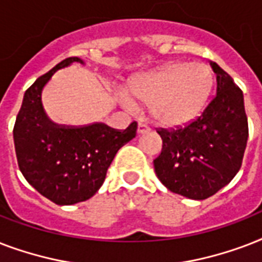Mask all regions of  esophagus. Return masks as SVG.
Here are the masks:
<instances>
[{
	"label": "esophagus",
	"instance_id": "1",
	"mask_svg": "<svg viewBox=\"0 0 262 262\" xmlns=\"http://www.w3.org/2000/svg\"><path fill=\"white\" fill-rule=\"evenodd\" d=\"M137 130H139L140 135H144V133H148V132L151 130V127L148 126L147 123L139 122V127H137Z\"/></svg>",
	"mask_w": 262,
	"mask_h": 262
}]
</instances>
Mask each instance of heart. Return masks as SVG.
I'll return each instance as SVG.
<instances>
[{
  "mask_svg": "<svg viewBox=\"0 0 262 262\" xmlns=\"http://www.w3.org/2000/svg\"><path fill=\"white\" fill-rule=\"evenodd\" d=\"M213 87L211 69L203 63L172 62L132 80L129 92L149 106L164 126H183L203 111Z\"/></svg>",
  "mask_w": 262,
  "mask_h": 262,
  "instance_id": "b5f03b06",
  "label": "heart"
}]
</instances>
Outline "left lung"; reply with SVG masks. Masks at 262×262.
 <instances>
[{
  "label": "left lung",
  "instance_id": "obj_1",
  "mask_svg": "<svg viewBox=\"0 0 262 262\" xmlns=\"http://www.w3.org/2000/svg\"><path fill=\"white\" fill-rule=\"evenodd\" d=\"M216 95L201 115L185 126L156 129L163 147L154 160L158 178L168 190L205 200L239 171L249 137L244 94L227 72L211 62Z\"/></svg>",
  "mask_w": 262,
  "mask_h": 262
}]
</instances>
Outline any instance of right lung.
<instances>
[{
  "instance_id": "obj_1",
  "label": "right lung",
  "mask_w": 262,
  "mask_h": 262,
  "mask_svg": "<svg viewBox=\"0 0 262 262\" xmlns=\"http://www.w3.org/2000/svg\"><path fill=\"white\" fill-rule=\"evenodd\" d=\"M71 57L40 76L24 94L16 117L13 140L17 164L27 182L57 205H72L91 199L106 178L107 170L121 147L136 137L137 122L113 129L95 122L84 126L57 125L42 106L43 87Z\"/></svg>"
}]
</instances>
